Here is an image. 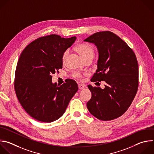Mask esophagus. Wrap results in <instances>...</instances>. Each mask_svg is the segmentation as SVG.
I'll list each match as a JSON object with an SVG mask.
<instances>
[{
    "instance_id": "esophagus-1",
    "label": "esophagus",
    "mask_w": 154,
    "mask_h": 154,
    "mask_svg": "<svg viewBox=\"0 0 154 154\" xmlns=\"http://www.w3.org/2000/svg\"><path fill=\"white\" fill-rule=\"evenodd\" d=\"M84 88H85V85H82V84H79V88L80 89H83Z\"/></svg>"
}]
</instances>
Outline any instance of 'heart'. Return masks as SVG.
I'll return each instance as SVG.
<instances>
[{"label":"heart","instance_id":"b5f03b06","mask_svg":"<svg viewBox=\"0 0 154 154\" xmlns=\"http://www.w3.org/2000/svg\"><path fill=\"white\" fill-rule=\"evenodd\" d=\"M75 50L77 52L80 54V57L82 58V59L84 60L88 58L92 59L94 54V49L93 47L89 45L85 44V43H82L79 45H77L75 48ZM69 54V51L66 50L63 53L62 57V63H65L66 57ZM74 77L75 78H81L82 74L79 72H75L74 74Z\"/></svg>","mask_w":154,"mask_h":154}]
</instances>
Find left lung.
<instances>
[{
  "instance_id": "left-lung-1",
  "label": "left lung",
  "mask_w": 154,
  "mask_h": 154,
  "mask_svg": "<svg viewBox=\"0 0 154 154\" xmlns=\"http://www.w3.org/2000/svg\"><path fill=\"white\" fill-rule=\"evenodd\" d=\"M97 48V69L91 81H104L105 88L88 87L92 97L87 103L97 119L109 121L122 116L129 108L138 86V66L132 49L110 31L96 32L83 40Z\"/></svg>"
}]
</instances>
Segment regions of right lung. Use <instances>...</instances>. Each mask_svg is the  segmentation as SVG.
Wrapping results in <instances>:
<instances>
[{"instance_id": "1", "label": "right lung", "mask_w": 154, "mask_h": 154, "mask_svg": "<svg viewBox=\"0 0 154 154\" xmlns=\"http://www.w3.org/2000/svg\"><path fill=\"white\" fill-rule=\"evenodd\" d=\"M76 38L46 35L32 42L21 53L14 88L22 106L33 119L45 123L59 119L78 91L77 83L72 79L60 86L52 82V74L62 68L63 53Z\"/></svg>"}]
</instances>
